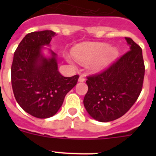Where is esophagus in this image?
Returning <instances> with one entry per match:
<instances>
[{
	"instance_id": "esophagus-1",
	"label": "esophagus",
	"mask_w": 156,
	"mask_h": 156,
	"mask_svg": "<svg viewBox=\"0 0 156 156\" xmlns=\"http://www.w3.org/2000/svg\"><path fill=\"white\" fill-rule=\"evenodd\" d=\"M79 80L80 82H83V81L85 80V77L83 76H80L79 80Z\"/></svg>"
}]
</instances>
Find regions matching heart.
<instances>
[{
  "label": "heart",
  "instance_id": "b5f03b06",
  "mask_svg": "<svg viewBox=\"0 0 156 156\" xmlns=\"http://www.w3.org/2000/svg\"><path fill=\"white\" fill-rule=\"evenodd\" d=\"M73 55L81 62H90L94 71H101L108 67L118 55L115 47H109L106 43H85L73 49Z\"/></svg>",
  "mask_w": 156,
  "mask_h": 156
}]
</instances>
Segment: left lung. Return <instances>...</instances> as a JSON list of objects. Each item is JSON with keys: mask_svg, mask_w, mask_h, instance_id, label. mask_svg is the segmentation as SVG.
<instances>
[{"mask_svg": "<svg viewBox=\"0 0 156 156\" xmlns=\"http://www.w3.org/2000/svg\"><path fill=\"white\" fill-rule=\"evenodd\" d=\"M125 39L130 50L101 73L87 77L83 105L89 115L100 122L122 116L142 90L145 71L142 50L131 38Z\"/></svg>", "mask_w": 156, "mask_h": 156, "instance_id": "8db88e82", "label": "left lung"}]
</instances>
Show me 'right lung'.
Here are the masks:
<instances>
[{"mask_svg": "<svg viewBox=\"0 0 156 156\" xmlns=\"http://www.w3.org/2000/svg\"><path fill=\"white\" fill-rule=\"evenodd\" d=\"M55 36L51 30L26 35L14 53L12 65V86L16 101L27 113L40 119L56 114L66 94L79 79V75L62 76L55 52L51 51L49 58L41 54L42 47L49 45Z\"/></svg>", "mask_w": 156, "mask_h": 156, "instance_id": "obj_1", "label": "right lung"}]
</instances>
